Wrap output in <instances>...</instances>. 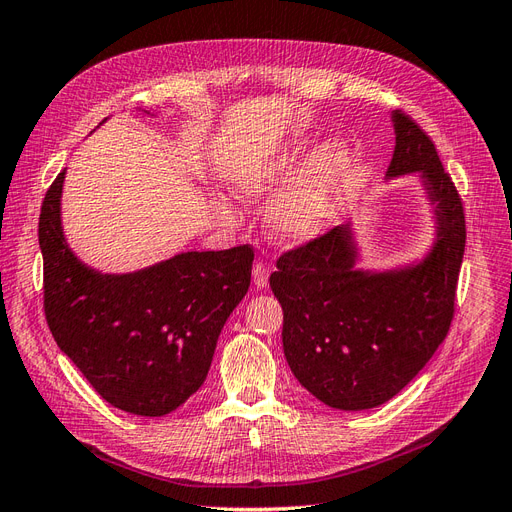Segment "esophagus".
<instances>
[{"label":"esophagus","mask_w":512,"mask_h":512,"mask_svg":"<svg viewBox=\"0 0 512 512\" xmlns=\"http://www.w3.org/2000/svg\"><path fill=\"white\" fill-rule=\"evenodd\" d=\"M252 280H254V286L256 288H267L269 284V273L265 269V265L262 262H256L254 269H252Z\"/></svg>","instance_id":"1"}]
</instances>
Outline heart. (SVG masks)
<instances>
[{"instance_id": "1", "label": "heart", "mask_w": 512, "mask_h": 512, "mask_svg": "<svg viewBox=\"0 0 512 512\" xmlns=\"http://www.w3.org/2000/svg\"><path fill=\"white\" fill-rule=\"evenodd\" d=\"M303 153L301 138L286 136L243 160L228 175V188L243 205L256 207L275 198L265 213V224L269 235L282 245H303L322 235L346 175L348 147L337 138L318 145L300 169ZM211 209L222 226L239 224L235 205L224 196L213 198Z\"/></svg>"}]
</instances>
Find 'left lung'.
Wrapping results in <instances>:
<instances>
[{
	"label": "left lung",
	"instance_id": "1",
	"mask_svg": "<svg viewBox=\"0 0 512 512\" xmlns=\"http://www.w3.org/2000/svg\"><path fill=\"white\" fill-rule=\"evenodd\" d=\"M395 151L384 179L418 173L433 215L429 250L406 265L361 269L352 224L286 252L271 273L284 309L282 342L301 386L335 410L393 399L444 342L466 250V220L431 138L395 111Z\"/></svg>",
	"mask_w": 512,
	"mask_h": 512
}]
</instances>
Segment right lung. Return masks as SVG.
Segmentation results:
<instances>
[{
	"instance_id": "1",
	"label": "right lung",
	"mask_w": 512,
	"mask_h": 512,
	"mask_svg": "<svg viewBox=\"0 0 512 512\" xmlns=\"http://www.w3.org/2000/svg\"><path fill=\"white\" fill-rule=\"evenodd\" d=\"M64 181L61 170L38 224L55 342L111 406L138 416L173 412L209 374L224 324L250 288L252 247L181 252L132 273H102L68 245Z\"/></svg>"
}]
</instances>
